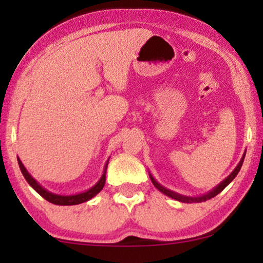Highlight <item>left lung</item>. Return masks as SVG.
<instances>
[{"instance_id": "left-lung-1", "label": "left lung", "mask_w": 263, "mask_h": 263, "mask_svg": "<svg viewBox=\"0 0 263 263\" xmlns=\"http://www.w3.org/2000/svg\"><path fill=\"white\" fill-rule=\"evenodd\" d=\"M244 157H246V154H244V156H243L242 160L239 161V164L237 165V167L235 168V170L232 171V174L230 175L229 177L225 179V181H222V182L220 183V184H219L218 186H215V188H214L213 190H212V192H210V193L206 194V195H203V196H200V197H188V196H182V195H178V194H176V193H174V192H171V190H168V189H166V188H164L163 185H160L159 183H158V182L156 181V179H154L151 175H149V177H151V181H152V183L154 184V186H156V188H157L158 190H160L161 193L165 194V195H167V196L172 197V199L181 201V202H186V203H192V202H202V201L210 200V199H212V197L217 196L219 193H221L222 190H224V189L226 188V186H228V185L230 184V183H231V182L233 181V178L236 177L237 174H238L239 170H240V167H242V164H243Z\"/></svg>"}]
</instances>
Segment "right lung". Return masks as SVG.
I'll list each match as a JSON object with an SVG mask.
<instances>
[{
    "label": "right lung",
    "instance_id": "obj_1",
    "mask_svg": "<svg viewBox=\"0 0 263 263\" xmlns=\"http://www.w3.org/2000/svg\"><path fill=\"white\" fill-rule=\"evenodd\" d=\"M17 163H19L20 170H21V172H23L25 179H26V181L28 182V184H30L32 188H33L35 192L39 194V195H41L42 197H44L46 201H49V202H51L53 204H60V206H71V204H79V203L86 202V201L92 199L93 196H96L97 194H98L100 190L103 189L104 184H105V174H106V168H107V163H109V161H107L105 165V168H104V174L102 176V178L99 179V182L97 183L95 186H92V188L88 189L87 192L78 194V195H70V196L56 195V194H52V193L48 192V190H45L43 186H41V184H38V183L35 182V179L32 177L30 174H28L27 170L25 168V166L20 161L19 158H17Z\"/></svg>",
    "mask_w": 263,
    "mask_h": 263
}]
</instances>
